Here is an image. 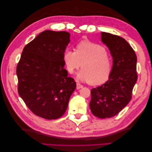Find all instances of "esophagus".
Masks as SVG:
<instances>
[{"mask_svg": "<svg viewBox=\"0 0 152 152\" xmlns=\"http://www.w3.org/2000/svg\"><path fill=\"white\" fill-rule=\"evenodd\" d=\"M83 88V86L82 84H80L79 83H76V88L77 89H81Z\"/></svg>", "mask_w": 152, "mask_h": 152, "instance_id": "obj_1", "label": "esophagus"}]
</instances>
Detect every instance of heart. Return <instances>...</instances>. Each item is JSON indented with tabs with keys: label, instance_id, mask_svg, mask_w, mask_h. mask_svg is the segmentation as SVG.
<instances>
[{
	"label": "heart",
	"instance_id": "b5f03b06",
	"mask_svg": "<svg viewBox=\"0 0 152 152\" xmlns=\"http://www.w3.org/2000/svg\"><path fill=\"white\" fill-rule=\"evenodd\" d=\"M63 59L66 69L70 74L81 67L78 76L82 81L91 85L105 82L110 75L112 60L106 48L99 44L83 40L76 45V50L66 49Z\"/></svg>",
	"mask_w": 152,
	"mask_h": 152
}]
</instances>
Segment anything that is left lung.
Here are the masks:
<instances>
[{"label": "left lung", "instance_id": "obj_1", "mask_svg": "<svg viewBox=\"0 0 152 152\" xmlns=\"http://www.w3.org/2000/svg\"><path fill=\"white\" fill-rule=\"evenodd\" d=\"M101 40L110 51L113 66L108 81L91 89L89 106L93 115L104 119L117 115L131 101L138 78L137 59L134 50L124 38L102 32Z\"/></svg>", "mask_w": 152, "mask_h": 152}]
</instances>
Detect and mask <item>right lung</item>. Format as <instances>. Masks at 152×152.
I'll return each mask as SVG.
<instances>
[{
    "instance_id": "right-lung-1",
    "label": "right lung",
    "mask_w": 152,
    "mask_h": 152,
    "mask_svg": "<svg viewBox=\"0 0 152 152\" xmlns=\"http://www.w3.org/2000/svg\"><path fill=\"white\" fill-rule=\"evenodd\" d=\"M69 42L67 32L45 31L23 50L16 68L18 93L38 117L61 118L76 89L74 80L64 69L63 55Z\"/></svg>"
}]
</instances>
